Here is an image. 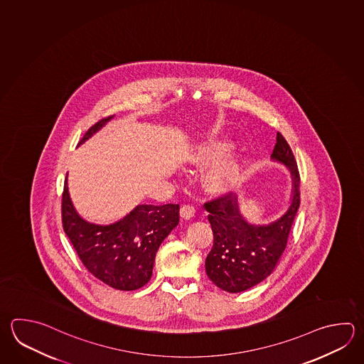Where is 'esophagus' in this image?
<instances>
[{
    "mask_svg": "<svg viewBox=\"0 0 364 364\" xmlns=\"http://www.w3.org/2000/svg\"><path fill=\"white\" fill-rule=\"evenodd\" d=\"M179 214L183 220H191L195 215V207L190 205V204H185L179 209Z\"/></svg>",
    "mask_w": 364,
    "mask_h": 364,
    "instance_id": "esophagus-1",
    "label": "esophagus"
}]
</instances>
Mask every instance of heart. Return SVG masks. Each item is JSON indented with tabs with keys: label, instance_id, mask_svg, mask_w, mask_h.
Listing matches in <instances>:
<instances>
[{
	"label": "heart",
	"instance_id": "1",
	"mask_svg": "<svg viewBox=\"0 0 364 364\" xmlns=\"http://www.w3.org/2000/svg\"><path fill=\"white\" fill-rule=\"evenodd\" d=\"M231 149V144L226 141L213 142L204 147H200L190 156L193 164H204L209 161H215L225 156L226 152ZM237 164L235 161H228L226 164L215 168L209 173L207 178L208 188L213 193H225L231 186L234 185L237 177Z\"/></svg>",
	"mask_w": 364,
	"mask_h": 364
}]
</instances>
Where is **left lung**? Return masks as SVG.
Instances as JSON below:
<instances>
[{"label":"left lung","mask_w":364,"mask_h":364,"mask_svg":"<svg viewBox=\"0 0 364 364\" xmlns=\"http://www.w3.org/2000/svg\"><path fill=\"white\" fill-rule=\"evenodd\" d=\"M289 169L292 200L288 210L270 225H250L239 210L232 193L207 201L208 220L213 231V247L205 259L208 278L223 291H247L267 278L283 255L299 208V171L284 136L277 134L271 155Z\"/></svg>","instance_id":"left-lung-1"}]
</instances>
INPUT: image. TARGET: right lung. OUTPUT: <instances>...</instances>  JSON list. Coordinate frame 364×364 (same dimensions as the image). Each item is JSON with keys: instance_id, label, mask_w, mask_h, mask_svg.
<instances>
[{"instance_id": "obj_1", "label": "right lung", "mask_w": 364, "mask_h": 364, "mask_svg": "<svg viewBox=\"0 0 364 364\" xmlns=\"http://www.w3.org/2000/svg\"><path fill=\"white\" fill-rule=\"evenodd\" d=\"M112 117L108 116L94 124L79 144ZM178 222L179 204H142L112 225L89 223L73 207L65 178L62 195V223L65 235L86 270L114 289L134 291L149 283L157 250Z\"/></svg>"}]
</instances>
